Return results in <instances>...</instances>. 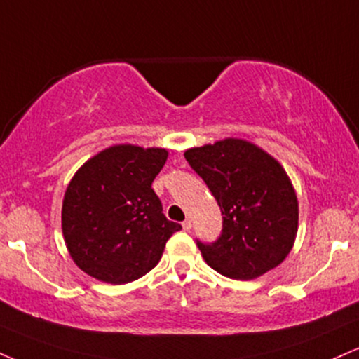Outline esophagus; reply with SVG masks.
Segmentation results:
<instances>
[{
	"label": "esophagus",
	"instance_id": "1",
	"mask_svg": "<svg viewBox=\"0 0 359 359\" xmlns=\"http://www.w3.org/2000/svg\"><path fill=\"white\" fill-rule=\"evenodd\" d=\"M182 227H184V231H191V229H192V221H191V219H185V221L182 222Z\"/></svg>",
	"mask_w": 359,
	"mask_h": 359
}]
</instances>
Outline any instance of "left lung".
I'll list each match as a JSON object with an SVG mask.
<instances>
[{
    "mask_svg": "<svg viewBox=\"0 0 359 359\" xmlns=\"http://www.w3.org/2000/svg\"><path fill=\"white\" fill-rule=\"evenodd\" d=\"M224 215L222 234L197 243L212 269L250 280L278 267L294 245L299 205L284 167L261 147L229 137L185 150Z\"/></svg>",
    "mask_w": 359,
    "mask_h": 359,
    "instance_id": "1",
    "label": "left lung"
}]
</instances>
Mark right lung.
<instances>
[{
  "mask_svg": "<svg viewBox=\"0 0 359 359\" xmlns=\"http://www.w3.org/2000/svg\"><path fill=\"white\" fill-rule=\"evenodd\" d=\"M167 149L111 145L88 158L65 191L62 231L83 273L107 284L132 283L161 261L180 224L162 214L152 182Z\"/></svg>",
  "mask_w": 359,
  "mask_h": 359,
  "instance_id": "add662e5",
  "label": "right lung"
}]
</instances>
